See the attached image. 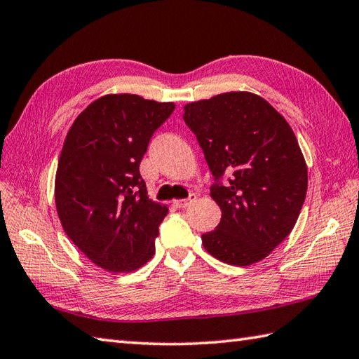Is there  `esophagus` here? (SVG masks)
<instances>
[{
  "mask_svg": "<svg viewBox=\"0 0 359 359\" xmlns=\"http://www.w3.org/2000/svg\"><path fill=\"white\" fill-rule=\"evenodd\" d=\"M196 194H191L188 197V199H179V201H174V205L177 208H187V207H189V205H191L193 202H196Z\"/></svg>",
  "mask_w": 359,
  "mask_h": 359,
  "instance_id": "34e87169",
  "label": "esophagus"
}]
</instances>
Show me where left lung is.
<instances>
[{"mask_svg": "<svg viewBox=\"0 0 359 359\" xmlns=\"http://www.w3.org/2000/svg\"><path fill=\"white\" fill-rule=\"evenodd\" d=\"M184 111L212 175H228V184L211 187L222 217L202 234L203 248L230 265L262 261L292 233L307 194V163L292 126L247 90L187 103Z\"/></svg>", "mask_w": 359, "mask_h": 359, "instance_id": "8db88e82", "label": "left lung"}]
</instances>
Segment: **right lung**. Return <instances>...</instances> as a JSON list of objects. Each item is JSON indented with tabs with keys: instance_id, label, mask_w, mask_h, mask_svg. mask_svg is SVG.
I'll list each match as a JSON object with an SVG mask.
<instances>
[{
	"instance_id": "1",
	"label": "right lung",
	"mask_w": 359,
	"mask_h": 359,
	"mask_svg": "<svg viewBox=\"0 0 359 359\" xmlns=\"http://www.w3.org/2000/svg\"><path fill=\"white\" fill-rule=\"evenodd\" d=\"M172 102L108 94L90 103L66 134L55 174V207L81 253L111 273H131L156 253L166 205L151 201L139 166Z\"/></svg>"
}]
</instances>
